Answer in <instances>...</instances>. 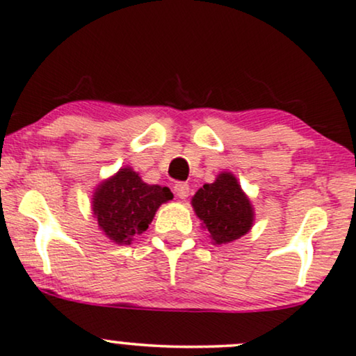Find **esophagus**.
<instances>
[{"mask_svg":"<svg viewBox=\"0 0 356 356\" xmlns=\"http://www.w3.org/2000/svg\"><path fill=\"white\" fill-rule=\"evenodd\" d=\"M188 191H191V188H188V184H186V182H177L174 186V192L179 199H187Z\"/></svg>","mask_w":356,"mask_h":356,"instance_id":"obj_1","label":"esophagus"}]
</instances>
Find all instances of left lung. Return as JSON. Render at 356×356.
Wrapping results in <instances>:
<instances>
[{"mask_svg":"<svg viewBox=\"0 0 356 356\" xmlns=\"http://www.w3.org/2000/svg\"><path fill=\"white\" fill-rule=\"evenodd\" d=\"M193 210L217 245L235 241L250 232L253 209L235 175L223 172L213 184H205L192 199Z\"/></svg>","mask_w":356,"mask_h":356,"instance_id":"8db88e82","label":"left lung"}]
</instances>
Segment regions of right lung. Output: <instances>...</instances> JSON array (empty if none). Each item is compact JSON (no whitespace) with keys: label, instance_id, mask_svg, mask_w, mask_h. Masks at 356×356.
Masks as SVG:
<instances>
[{"label":"right lung","instance_id":"1","mask_svg":"<svg viewBox=\"0 0 356 356\" xmlns=\"http://www.w3.org/2000/svg\"><path fill=\"white\" fill-rule=\"evenodd\" d=\"M172 199L168 187L149 186L133 169L124 168L97 188L93 215L115 243H129L147 230L161 204Z\"/></svg>","mask_w":356,"mask_h":356}]
</instances>
